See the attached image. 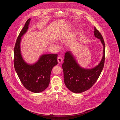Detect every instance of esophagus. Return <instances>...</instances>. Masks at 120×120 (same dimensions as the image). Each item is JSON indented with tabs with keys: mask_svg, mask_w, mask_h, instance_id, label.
I'll list each match as a JSON object with an SVG mask.
<instances>
[{
	"mask_svg": "<svg viewBox=\"0 0 120 120\" xmlns=\"http://www.w3.org/2000/svg\"><path fill=\"white\" fill-rule=\"evenodd\" d=\"M57 61H58V63H61L63 62V57L61 56H59L57 57Z\"/></svg>",
	"mask_w": 120,
	"mask_h": 120,
	"instance_id": "esophagus-1",
	"label": "esophagus"
}]
</instances>
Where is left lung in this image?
Segmentation results:
<instances>
[{"label":"left lung","mask_w":120,"mask_h":120,"mask_svg":"<svg viewBox=\"0 0 120 120\" xmlns=\"http://www.w3.org/2000/svg\"><path fill=\"white\" fill-rule=\"evenodd\" d=\"M94 33L103 45V58L96 67L91 69L82 68L70 52H67L65 54L62 65L64 83L70 90L75 93H80L90 89L98 79L104 67L105 58L104 41L102 34L95 27Z\"/></svg>","instance_id":"8db88e82"}]
</instances>
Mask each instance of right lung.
Here are the masks:
<instances>
[{
  "mask_svg": "<svg viewBox=\"0 0 120 120\" xmlns=\"http://www.w3.org/2000/svg\"><path fill=\"white\" fill-rule=\"evenodd\" d=\"M30 18L28 19L17 37L14 49V66L23 86L29 91L40 93L49 85L53 67L57 65V54H44L33 65H28L24 61L20 51L22 36L27 31Z\"/></svg>",
  "mask_w": 120,
  "mask_h": 120,
  "instance_id": "add662e5",
  "label": "right lung"
}]
</instances>
